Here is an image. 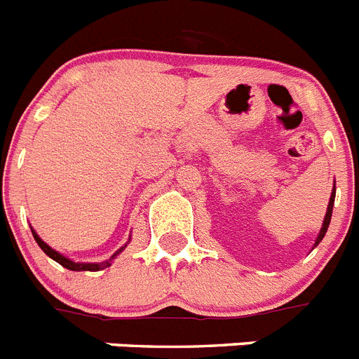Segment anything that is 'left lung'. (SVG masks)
Masks as SVG:
<instances>
[{"instance_id": "1", "label": "left lung", "mask_w": 359, "mask_h": 359, "mask_svg": "<svg viewBox=\"0 0 359 359\" xmlns=\"http://www.w3.org/2000/svg\"><path fill=\"white\" fill-rule=\"evenodd\" d=\"M334 196H336V187L334 190H332V194H331V199H329V205H327V212H325V217H323V224H322V230H320L318 237H316V243L315 246H318L320 241L323 239V236H325V231H327L329 228V223H331V215H332V207H334Z\"/></svg>"}]
</instances>
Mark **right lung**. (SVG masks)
Masks as SVG:
<instances>
[{
  "mask_svg": "<svg viewBox=\"0 0 359 359\" xmlns=\"http://www.w3.org/2000/svg\"><path fill=\"white\" fill-rule=\"evenodd\" d=\"M32 236H34L36 243L39 244V248L43 250V252L46 253V255H48L50 259H53V261L59 262V264L65 266V268L72 269V271H98V269L107 268V266H111V261H113V259H115V257L118 255V253L123 250V248H120L118 252H116L115 255H111L109 261H106V262H73V261H69L68 257L61 255V253H59V252H55V250H53V248H50L48 244L44 243V241L41 239V237L37 236V233L34 230H32Z\"/></svg>",
  "mask_w": 359,
  "mask_h": 359,
  "instance_id": "right-lung-1",
  "label": "right lung"
}]
</instances>
